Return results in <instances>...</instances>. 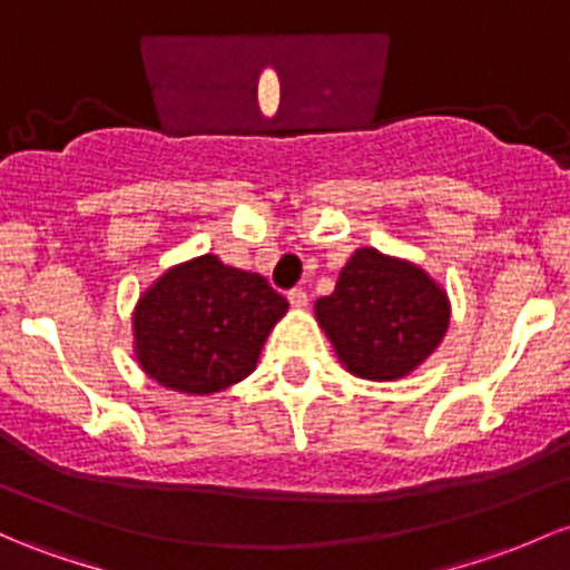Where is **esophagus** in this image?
Masks as SVG:
<instances>
[{"instance_id": "obj_1", "label": "esophagus", "mask_w": 570, "mask_h": 570, "mask_svg": "<svg viewBox=\"0 0 570 570\" xmlns=\"http://www.w3.org/2000/svg\"><path fill=\"white\" fill-rule=\"evenodd\" d=\"M286 297H289L292 308H297V311H303V308H305V305H308V295H305V292H303V289H292V292H289V295H286Z\"/></svg>"}]
</instances>
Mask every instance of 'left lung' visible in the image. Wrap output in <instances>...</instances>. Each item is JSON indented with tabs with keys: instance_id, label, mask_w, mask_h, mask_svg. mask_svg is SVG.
<instances>
[{
	"instance_id": "1",
	"label": "left lung",
	"mask_w": 570,
	"mask_h": 570,
	"mask_svg": "<svg viewBox=\"0 0 570 570\" xmlns=\"http://www.w3.org/2000/svg\"><path fill=\"white\" fill-rule=\"evenodd\" d=\"M314 314L352 376L397 381L441 346L452 303L414 262L365 246L348 256L333 295L318 297Z\"/></svg>"
}]
</instances>
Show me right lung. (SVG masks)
Listing matches in <instances>:
<instances>
[{
  "instance_id": "1",
  "label": "right lung",
  "mask_w": 570,
  "mask_h": 570,
  "mask_svg": "<svg viewBox=\"0 0 570 570\" xmlns=\"http://www.w3.org/2000/svg\"><path fill=\"white\" fill-rule=\"evenodd\" d=\"M289 303L265 275L229 267L216 254L167 267L132 311L140 371L184 395H216L246 376Z\"/></svg>"
}]
</instances>
